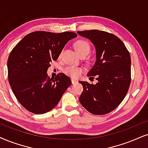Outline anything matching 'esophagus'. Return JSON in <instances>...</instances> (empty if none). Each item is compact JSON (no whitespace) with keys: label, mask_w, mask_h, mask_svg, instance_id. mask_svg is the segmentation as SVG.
<instances>
[{"label":"esophagus","mask_w":148,"mask_h":148,"mask_svg":"<svg viewBox=\"0 0 148 148\" xmlns=\"http://www.w3.org/2000/svg\"><path fill=\"white\" fill-rule=\"evenodd\" d=\"M71 81H72V83L73 84V85H74V84H76V83H78L77 80H74V79H71Z\"/></svg>","instance_id":"1"}]
</instances>
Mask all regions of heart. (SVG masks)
Returning <instances> with one entry per match:
<instances>
[{"instance_id":"heart-1","label":"heart","mask_w":148,"mask_h":148,"mask_svg":"<svg viewBox=\"0 0 148 148\" xmlns=\"http://www.w3.org/2000/svg\"><path fill=\"white\" fill-rule=\"evenodd\" d=\"M74 47H75L76 52H78V55L81 57H86L90 52L91 50L90 44H89V42L84 40H79L76 41L75 44H74ZM61 55H62V52H61L59 57H61ZM63 72L66 75L70 76L72 78H77L78 76H79L80 73L82 72V68H79V67L68 65V66L65 67L63 69Z\"/></svg>"}]
</instances>
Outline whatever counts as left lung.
<instances>
[{
    "mask_svg": "<svg viewBox=\"0 0 148 148\" xmlns=\"http://www.w3.org/2000/svg\"><path fill=\"white\" fill-rule=\"evenodd\" d=\"M89 39L96 50V61L87 76L96 85L80 81L83 87L79 101L89 113L104 115L118 106L131 81V59L124 43L116 35L99 30L77 31Z\"/></svg>",
    "mask_w": 148,
    "mask_h": 148,
    "instance_id": "1",
    "label": "left lung"
}]
</instances>
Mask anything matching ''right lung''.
<instances>
[{
	"instance_id": "add662e5",
	"label": "right lung",
	"mask_w": 148,
	"mask_h": 148,
	"mask_svg": "<svg viewBox=\"0 0 148 148\" xmlns=\"http://www.w3.org/2000/svg\"><path fill=\"white\" fill-rule=\"evenodd\" d=\"M74 32L35 31L16 45L7 61L8 80L17 100L30 112L43 114L52 110L72 84L63 73L48 77L47 70L57 60Z\"/></svg>"
}]
</instances>
